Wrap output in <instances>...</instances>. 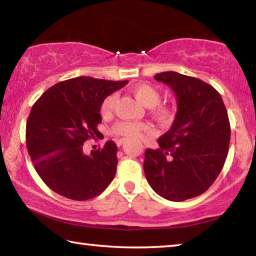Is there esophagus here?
Wrapping results in <instances>:
<instances>
[{
	"label": "esophagus",
	"instance_id": "1",
	"mask_svg": "<svg viewBox=\"0 0 256 256\" xmlns=\"http://www.w3.org/2000/svg\"><path fill=\"white\" fill-rule=\"evenodd\" d=\"M125 142V138H120V140H118V146H122Z\"/></svg>",
	"mask_w": 256,
	"mask_h": 256
}]
</instances>
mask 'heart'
I'll return each instance as SVG.
<instances>
[{"mask_svg": "<svg viewBox=\"0 0 256 256\" xmlns=\"http://www.w3.org/2000/svg\"><path fill=\"white\" fill-rule=\"evenodd\" d=\"M132 94L140 102L142 105L152 108L154 118L160 122H167L170 118V110L164 106H157L160 102V92L154 86L148 84H138L132 86ZM118 96L115 94H110L104 99L100 106V114L102 116H110L114 110ZM112 132L118 136L128 138H140L146 134L152 132V128L146 123L130 122V120H120L115 123L112 128Z\"/></svg>", "mask_w": 256, "mask_h": 256, "instance_id": "1", "label": "heart"}]
</instances>
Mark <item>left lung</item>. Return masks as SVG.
Returning a JSON list of instances; mask_svg holds the SVG:
<instances>
[{
    "instance_id": "1",
    "label": "left lung",
    "mask_w": 256,
    "mask_h": 256,
    "mask_svg": "<svg viewBox=\"0 0 256 256\" xmlns=\"http://www.w3.org/2000/svg\"><path fill=\"white\" fill-rule=\"evenodd\" d=\"M154 79L170 86L177 112L158 149L144 152V174L160 196L180 202L201 196L214 184L226 162L230 124L222 98L214 86L174 71Z\"/></svg>"
}]
</instances>
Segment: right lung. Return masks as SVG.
Here are the masks:
<instances>
[{"instance_id":"add662e5","label":"right lung","mask_w":256,"mask_h":256,"mask_svg":"<svg viewBox=\"0 0 256 256\" xmlns=\"http://www.w3.org/2000/svg\"><path fill=\"white\" fill-rule=\"evenodd\" d=\"M128 82L73 78L50 86L34 104L26 144L37 174L55 193L86 201L110 184L118 166V146L107 141L88 156L84 144L99 133L104 99Z\"/></svg>"}]
</instances>
